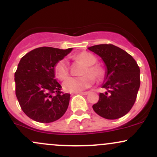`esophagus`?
Returning <instances> with one entry per match:
<instances>
[{"mask_svg":"<svg viewBox=\"0 0 157 157\" xmlns=\"http://www.w3.org/2000/svg\"><path fill=\"white\" fill-rule=\"evenodd\" d=\"M75 94H82V95H87L89 94V91H84V92H76Z\"/></svg>","mask_w":157,"mask_h":157,"instance_id":"34e87169","label":"esophagus"}]
</instances>
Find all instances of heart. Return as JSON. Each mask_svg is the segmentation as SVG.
Segmentation results:
<instances>
[{
    "instance_id": "obj_1",
    "label": "heart",
    "mask_w": 157,
    "mask_h": 157,
    "mask_svg": "<svg viewBox=\"0 0 157 157\" xmlns=\"http://www.w3.org/2000/svg\"><path fill=\"white\" fill-rule=\"evenodd\" d=\"M74 59L78 61L83 62L86 67L82 71V76L70 77L63 82V87L67 92H79L88 88L94 82V75L97 79H101L104 75V70L101 67L94 65L97 60L94 55L88 52H82L76 55ZM54 71L57 77L63 80L70 73L69 64L65 59L59 60L54 67Z\"/></svg>"
}]
</instances>
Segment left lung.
Returning <instances> with one entry per match:
<instances>
[{
	"label": "left lung",
	"mask_w": 157,
	"mask_h": 157,
	"mask_svg": "<svg viewBox=\"0 0 157 157\" xmlns=\"http://www.w3.org/2000/svg\"><path fill=\"white\" fill-rule=\"evenodd\" d=\"M101 58L106 71L99 101L93 105L94 112L105 119L120 118L130 111L140 87V69L134 58L124 50L112 44L87 48Z\"/></svg>",
	"instance_id": "obj_1"
}]
</instances>
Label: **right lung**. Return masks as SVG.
I'll return each instance as SVG.
<instances>
[{
	"mask_svg": "<svg viewBox=\"0 0 157 157\" xmlns=\"http://www.w3.org/2000/svg\"><path fill=\"white\" fill-rule=\"evenodd\" d=\"M72 50L40 47L20 60L15 72L16 95L23 112L33 121L51 123L65 114L70 94L61 92L54 67Z\"/></svg>",
	"mask_w": 157,
	"mask_h": 157,
	"instance_id": "obj_1",
	"label": "right lung"
}]
</instances>
